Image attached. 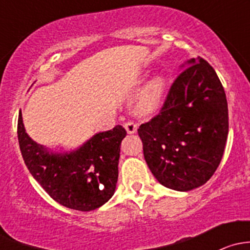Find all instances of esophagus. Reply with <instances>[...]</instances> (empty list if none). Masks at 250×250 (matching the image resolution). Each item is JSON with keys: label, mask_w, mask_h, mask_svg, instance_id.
<instances>
[{"label": "esophagus", "mask_w": 250, "mask_h": 250, "mask_svg": "<svg viewBox=\"0 0 250 250\" xmlns=\"http://www.w3.org/2000/svg\"><path fill=\"white\" fill-rule=\"evenodd\" d=\"M125 128L128 134H134L138 129V125L134 122H132V121H128V122L125 123Z\"/></svg>", "instance_id": "esophagus-1"}]
</instances>
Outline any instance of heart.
Here are the masks:
<instances>
[{
    "label": "heart",
    "instance_id": "1",
    "mask_svg": "<svg viewBox=\"0 0 250 250\" xmlns=\"http://www.w3.org/2000/svg\"><path fill=\"white\" fill-rule=\"evenodd\" d=\"M167 92V78L156 75L146 83L137 97L135 106L143 115H150L162 106Z\"/></svg>",
    "mask_w": 250,
    "mask_h": 250
}]
</instances>
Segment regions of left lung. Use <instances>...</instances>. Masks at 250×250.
<instances>
[{"mask_svg":"<svg viewBox=\"0 0 250 250\" xmlns=\"http://www.w3.org/2000/svg\"><path fill=\"white\" fill-rule=\"evenodd\" d=\"M180 69L161 112L138 133L158 183L185 192L206 184L220 165L229 110L223 84L206 60L192 58Z\"/></svg>","mask_w":250,"mask_h":250,"instance_id":"8db88e82","label":"left lung"}]
</instances>
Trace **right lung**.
Masks as SVG:
<instances>
[{"mask_svg":"<svg viewBox=\"0 0 250 250\" xmlns=\"http://www.w3.org/2000/svg\"><path fill=\"white\" fill-rule=\"evenodd\" d=\"M122 125L99 132L71 151L50 150L29 137L18 118V140L27 169L53 198L66 208L89 211L113 196L118 179Z\"/></svg>","mask_w":250,"mask_h":250,"instance_id":"1","label":"right lung"}]
</instances>
